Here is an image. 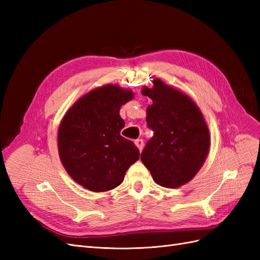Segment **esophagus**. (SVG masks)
I'll use <instances>...</instances> for the list:
<instances>
[{
    "mask_svg": "<svg viewBox=\"0 0 260 260\" xmlns=\"http://www.w3.org/2000/svg\"><path fill=\"white\" fill-rule=\"evenodd\" d=\"M136 145H137V147L139 148V151L140 152H142V149H143V146H144V142H143V140H141V139H138V140H136Z\"/></svg>",
    "mask_w": 260,
    "mask_h": 260,
    "instance_id": "1",
    "label": "esophagus"
}]
</instances>
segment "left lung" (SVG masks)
Instances as JSON below:
<instances>
[{
  "label": "left lung",
  "mask_w": 260,
  "mask_h": 260,
  "mask_svg": "<svg viewBox=\"0 0 260 260\" xmlns=\"http://www.w3.org/2000/svg\"><path fill=\"white\" fill-rule=\"evenodd\" d=\"M142 94L153 101L146 108V122L154 136L146 143L141 160L157 184L179 187L198 174L210 147L208 125L201 109L186 94L153 80Z\"/></svg>",
  "instance_id": "obj_1"
}]
</instances>
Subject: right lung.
Here are the masks:
<instances>
[{
  "label": "right lung",
  "instance_id": "right-lung-1",
  "mask_svg": "<svg viewBox=\"0 0 260 260\" xmlns=\"http://www.w3.org/2000/svg\"><path fill=\"white\" fill-rule=\"evenodd\" d=\"M133 96L131 90L105 84L84 94L62 117L57 135L59 158L68 175L86 190H113L139 159L135 143L120 136L124 127L120 107Z\"/></svg>",
  "mask_w": 260,
  "mask_h": 260
}]
</instances>
